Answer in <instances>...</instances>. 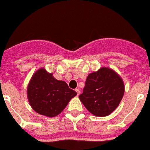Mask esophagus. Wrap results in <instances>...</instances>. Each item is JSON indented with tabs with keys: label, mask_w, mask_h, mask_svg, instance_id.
Returning a JSON list of instances; mask_svg holds the SVG:
<instances>
[{
	"label": "esophagus",
	"mask_w": 150,
	"mask_h": 150,
	"mask_svg": "<svg viewBox=\"0 0 150 150\" xmlns=\"http://www.w3.org/2000/svg\"><path fill=\"white\" fill-rule=\"evenodd\" d=\"M75 91H76V93H77V95H79V93H80V90H79V88H76V89H75Z\"/></svg>",
	"instance_id": "1"
}]
</instances>
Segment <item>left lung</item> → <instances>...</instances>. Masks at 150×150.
<instances>
[{"instance_id":"8db88e82","label":"left lung","mask_w":150,"mask_h":150,"mask_svg":"<svg viewBox=\"0 0 150 150\" xmlns=\"http://www.w3.org/2000/svg\"><path fill=\"white\" fill-rule=\"evenodd\" d=\"M125 92L124 82L112 69L102 67L87 76L79 98L95 116H109L120 104Z\"/></svg>"}]
</instances>
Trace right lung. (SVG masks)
Segmentation results:
<instances>
[{
    "mask_svg": "<svg viewBox=\"0 0 150 150\" xmlns=\"http://www.w3.org/2000/svg\"><path fill=\"white\" fill-rule=\"evenodd\" d=\"M76 95L65 82L56 79L45 68L35 71L27 88L28 100L31 108L47 117L60 114Z\"/></svg>",
    "mask_w": 150,
    "mask_h": 150,
    "instance_id": "obj_1",
    "label": "right lung"
}]
</instances>
